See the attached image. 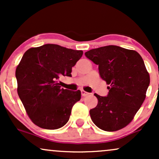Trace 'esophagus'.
I'll use <instances>...</instances> for the list:
<instances>
[{"instance_id":"esophagus-1","label":"esophagus","mask_w":159,"mask_h":159,"mask_svg":"<svg viewBox=\"0 0 159 159\" xmlns=\"http://www.w3.org/2000/svg\"><path fill=\"white\" fill-rule=\"evenodd\" d=\"M89 94H90L89 93L86 92V91H84V90H81V95L83 96H88Z\"/></svg>"}]
</instances>
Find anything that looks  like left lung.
<instances>
[{
  "mask_svg": "<svg viewBox=\"0 0 159 159\" xmlns=\"http://www.w3.org/2000/svg\"><path fill=\"white\" fill-rule=\"evenodd\" d=\"M85 56L98 66L100 77L106 81L107 96L94 95L98 105L90 111L96 126L107 132L129 125L145 100L149 75L141 56L134 50L116 45L91 49Z\"/></svg>",
  "mask_w": 159,
  "mask_h": 159,
  "instance_id": "obj_1",
  "label": "left lung"
}]
</instances>
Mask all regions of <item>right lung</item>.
<instances>
[{
	"label": "right lung",
	"instance_id": "obj_1",
	"mask_svg": "<svg viewBox=\"0 0 159 159\" xmlns=\"http://www.w3.org/2000/svg\"><path fill=\"white\" fill-rule=\"evenodd\" d=\"M83 52L55 44L29 48L17 66V92L27 115L35 125L57 129L69 121L81 91L61 88L59 78L71 77L72 67Z\"/></svg>",
	"mask_w": 159,
	"mask_h": 159
}]
</instances>
